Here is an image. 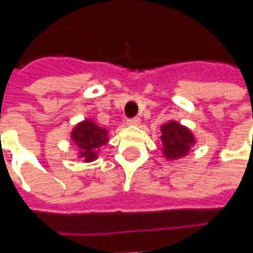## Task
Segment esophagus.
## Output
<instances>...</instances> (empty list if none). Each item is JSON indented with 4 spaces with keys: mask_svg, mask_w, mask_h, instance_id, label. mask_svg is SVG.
<instances>
[{
    "mask_svg": "<svg viewBox=\"0 0 253 253\" xmlns=\"http://www.w3.org/2000/svg\"><path fill=\"white\" fill-rule=\"evenodd\" d=\"M139 122H141L139 118H130V119H127V125L128 126H137V125H139Z\"/></svg>",
    "mask_w": 253,
    "mask_h": 253,
    "instance_id": "esophagus-1",
    "label": "esophagus"
}]
</instances>
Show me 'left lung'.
<instances>
[{
    "mask_svg": "<svg viewBox=\"0 0 253 253\" xmlns=\"http://www.w3.org/2000/svg\"><path fill=\"white\" fill-rule=\"evenodd\" d=\"M161 145L167 159H180L188 153L190 148L195 143V138L187 127L176 122H169L161 127Z\"/></svg>",
    "mask_w": 253,
    "mask_h": 253,
    "instance_id": "left-lung-1",
    "label": "left lung"
}]
</instances>
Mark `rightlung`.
<instances>
[{"mask_svg": "<svg viewBox=\"0 0 253 253\" xmlns=\"http://www.w3.org/2000/svg\"><path fill=\"white\" fill-rule=\"evenodd\" d=\"M108 132L92 121H84L74 127L72 132L73 142L80 148V157L84 161H93L97 157L99 149L108 142Z\"/></svg>", "mask_w": 253, "mask_h": 253, "instance_id": "add662e5", "label": "right lung"}]
</instances>
